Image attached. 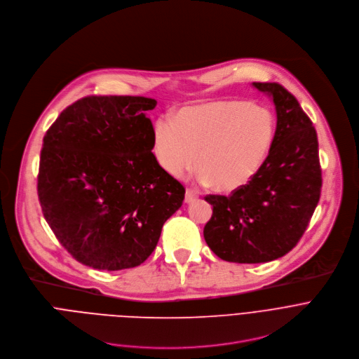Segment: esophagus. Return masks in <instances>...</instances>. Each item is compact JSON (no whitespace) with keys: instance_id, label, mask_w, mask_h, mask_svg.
Here are the masks:
<instances>
[{"instance_id":"1","label":"esophagus","mask_w":359,"mask_h":359,"mask_svg":"<svg viewBox=\"0 0 359 359\" xmlns=\"http://www.w3.org/2000/svg\"><path fill=\"white\" fill-rule=\"evenodd\" d=\"M196 198H198V192H196V191H194V189H191V188H188V189H187V192H185V202H187V203H189V202L195 201Z\"/></svg>"}]
</instances>
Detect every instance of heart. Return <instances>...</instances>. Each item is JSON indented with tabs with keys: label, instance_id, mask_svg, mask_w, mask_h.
<instances>
[{
	"label": "heart",
	"instance_id": "1",
	"mask_svg": "<svg viewBox=\"0 0 359 359\" xmlns=\"http://www.w3.org/2000/svg\"><path fill=\"white\" fill-rule=\"evenodd\" d=\"M276 137L274 114L241 100H218L181 109L174 121L154 124L153 150L172 177L195 167L199 178L222 194L246 187L264 165Z\"/></svg>",
	"mask_w": 359,
	"mask_h": 359
}]
</instances>
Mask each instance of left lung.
Wrapping results in <instances>:
<instances>
[{"instance_id": "obj_1", "label": "left lung", "mask_w": 359, "mask_h": 359, "mask_svg": "<svg viewBox=\"0 0 359 359\" xmlns=\"http://www.w3.org/2000/svg\"><path fill=\"white\" fill-rule=\"evenodd\" d=\"M253 86L276 106L271 151L246 187L229 196H205L213 208L205 242L233 263H264L289 253L310 224L323 185L317 133L297 99L278 83Z\"/></svg>"}]
</instances>
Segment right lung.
<instances>
[{"label": "right lung", "mask_w": 359, "mask_h": 359, "mask_svg": "<svg viewBox=\"0 0 359 359\" xmlns=\"http://www.w3.org/2000/svg\"><path fill=\"white\" fill-rule=\"evenodd\" d=\"M157 102L88 96L67 106L43 137L38 198L60 245L85 266L131 269L154 252L185 188L157 161Z\"/></svg>", "instance_id": "add662e5"}]
</instances>
